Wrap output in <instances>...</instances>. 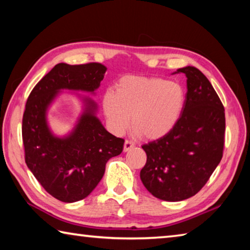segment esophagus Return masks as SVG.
Masks as SVG:
<instances>
[{
	"label": "esophagus",
	"mask_w": 250,
	"mask_h": 250,
	"mask_svg": "<svg viewBox=\"0 0 250 250\" xmlns=\"http://www.w3.org/2000/svg\"><path fill=\"white\" fill-rule=\"evenodd\" d=\"M134 147H135V144H134L133 142L125 141V143H124V151H125V152L130 150V149H133Z\"/></svg>",
	"instance_id": "1"
}]
</instances>
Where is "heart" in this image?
I'll return each mask as SVG.
<instances>
[{"instance_id": "b5f03b06", "label": "heart", "mask_w": 250, "mask_h": 250, "mask_svg": "<svg viewBox=\"0 0 250 250\" xmlns=\"http://www.w3.org/2000/svg\"><path fill=\"white\" fill-rule=\"evenodd\" d=\"M185 90L178 82L161 78L127 76L102 96L109 130L123 135L130 125L144 138L159 139L173 129L185 107Z\"/></svg>"}]
</instances>
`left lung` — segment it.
Wrapping results in <instances>:
<instances>
[{
    "instance_id": "left-lung-1",
    "label": "left lung",
    "mask_w": 250,
    "mask_h": 250,
    "mask_svg": "<svg viewBox=\"0 0 250 250\" xmlns=\"http://www.w3.org/2000/svg\"><path fill=\"white\" fill-rule=\"evenodd\" d=\"M185 73L187 94L180 120L166 136L143 145L147 155L143 185L164 201L177 202L195 195L221 163L224 148V106L211 82L195 67Z\"/></svg>"
}]
</instances>
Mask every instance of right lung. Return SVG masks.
Segmentation results:
<instances>
[{
  "instance_id": "obj_1",
  "label": "right lung",
  "mask_w": 250,
  "mask_h": 250,
  "mask_svg": "<svg viewBox=\"0 0 250 250\" xmlns=\"http://www.w3.org/2000/svg\"><path fill=\"white\" fill-rule=\"evenodd\" d=\"M106 72L103 64L58 63L39 81L27 99L23 115V143L28 169L48 193L72 203L86 198L102 179L105 165L123 151L124 139L104 128L98 104L77 91L95 94ZM63 89L76 94L83 112L64 137L52 133L46 113Z\"/></svg>"
}]
</instances>
